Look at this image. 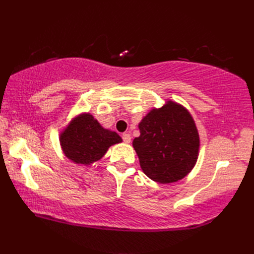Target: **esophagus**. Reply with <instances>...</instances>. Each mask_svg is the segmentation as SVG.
Wrapping results in <instances>:
<instances>
[{"label": "esophagus", "mask_w": 254, "mask_h": 254, "mask_svg": "<svg viewBox=\"0 0 254 254\" xmlns=\"http://www.w3.org/2000/svg\"><path fill=\"white\" fill-rule=\"evenodd\" d=\"M122 138H123L124 143H127V144L131 143V135H130V134H128V133H123Z\"/></svg>", "instance_id": "1"}]
</instances>
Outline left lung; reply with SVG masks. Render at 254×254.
<instances>
[{
    "label": "left lung",
    "instance_id": "1",
    "mask_svg": "<svg viewBox=\"0 0 254 254\" xmlns=\"http://www.w3.org/2000/svg\"><path fill=\"white\" fill-rule=\"evenodd\" d=\"M133 139L143 172L156 182L174 183L190 174L199 150V136L191 113L176 101L153 108L138 123Z\"/></svg>",
    "mask_w": 254,
    "mask_h": 254
}]
</instances>
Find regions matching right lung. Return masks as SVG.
I'll return each mask as SVG.
<instances>
[{"label": "right lung", "mask_w": 254, "mask_h": 254, "mask_svg": "<svg viewBox=\"0 0 254 254\" xmlns=\"http://www.w3.org/2000/svg\"><path fill=\"white\" fill-rule=\"evenodd\" d=\"M59 138L66 158L74 164L84 166L100 160L110 146L122 142L118 133L102 127L88 112L73 118Z\"/></svg>", "instance_id": "add662e5"}]
</instances>
